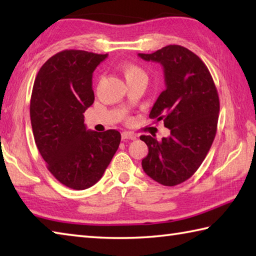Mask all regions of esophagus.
Returning <instances> with one entry per match:
<instances>
[{
    "instance_id": "obj_1",
    "label": "esophagus",
    "mask_w": 256,
    "mask_h": 256,
    "mask_svg": "<svg viewBox=\"0 0 256 256\" xmlns=\"http://www.w3.org/2000/svg\"><path fill=\"white\" fill-rule=\"evenodd\" d=\"M136 136L131 132H123L122 133V140H136Z\"/></svg>"
}]
</instances>
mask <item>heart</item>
<instances>
[{
  "label": "heart",
  "instance_id": "1",
  "mask_svg": "<svg viewBox=\"0 0 256 256\" xmlns=\"http://www.w3.org/2000/svg\"><path fill=\"white\" fill-rule=\"evenodd\" d=\"M120 70H122L126 82H130V81L136 80V79H146V74L144 70L138 66H136V64L123 63L122 66H120Z\"/></svg>",
  "mask_w": 256,
  "mask_h": 256
}]
</instances>
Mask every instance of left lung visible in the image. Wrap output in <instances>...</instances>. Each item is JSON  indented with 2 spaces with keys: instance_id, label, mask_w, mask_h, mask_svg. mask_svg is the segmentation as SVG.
Returning a JSON list of instances; mask_svg holds the SVG:
<instances>
[{
  "instance_id": "left-lung-1",
  "label": "left lung",
  "mask_w": 256,
  "mask_h": 256,
  "mask_svg": "<svg viewBox=\"0 0 256 256\" xmlns=\"http://www.w3.org/2000/svg\"><path fill=\"white\" fill-rule=\"evenodd\" d=\"M138 56L164 68L166 89L149 118L162 120L170 130V136L159 141L151 136H140L149 149L142 168L159 184L178 185L198 170L214 140L220 110L218 92L206 64L183 46L168 45Z\"/></svg>"
}]
</instances>
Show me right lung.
Wrapping results in <instances>:
<instances>
[{"instance_id": "right-lung-1", "label": "right lung", "mask_w": 256, "mask_h": 256, "mask_svg": "<svg viewBox=\"0 0 256 256\" xmlns=\"http://www.w3.org/2000/svg\"><path fill=\"white\" fill-rule=\"evenodd\" d=\"M107 54L66 50L52 56L34 79L30 120L47 170L60 183L86 190L102 178L118 149L120 133L88 131L84 112L94 104L92 73Z\"/></svg>"}]
</instances>
